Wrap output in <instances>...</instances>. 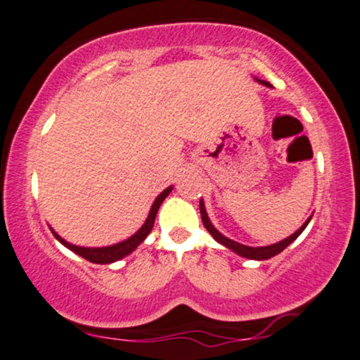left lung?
<instances>
[{"mask_svg": "<svg viewBox=\"0 0 360 360\" xmlns=\"http://www.w3.org/2000/svg\"><path fill=\"white\" fill-rule=\"evenodd\" d=\"M259 82H262V80H259ZM262 84L266 85V86H270V84H268V82H262ZM199 210H201L202 224H205V228L207 229V231L211 233V236H213L214 240L218 241V243L224 245V246H226V248L233 250V251H235V253H238V255H241V257L251 258V259H268V258L275 257V255H278L280 251H283L285 248H287V246H288L290 243H292L293 240H297V238L300 236V233L304 231L305 226H307V224H309V221H310V219H309V221H305L304 226H302L300 229H297V231L293 233L292 236H288L287 240L280 241V243H275V245H270V246H262V248H251V246L240 245V243H236V241L229 240V238L223 236L221 233L218 231V229H214V226H213V224H211V221H210V218H207L206 210H205V205H202V201L199 202Z\"/></svg>", "mask_w": 360, "mask_h": 360, "instance_id": "1", "label": "left lung"}]
</instances>
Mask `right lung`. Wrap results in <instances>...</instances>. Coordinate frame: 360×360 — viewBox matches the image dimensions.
<instances>
[{"mask_svg": "<svg viewBox=\"0 0 360 360\" xmlns=\"http://www.w3.org/2000/svg\"><path fill=\"white\" fill-rule=\"evenodd\" d=\"M172 191V188H167L164 189V191L159 194L158 198H155L153 207H150V213L147 216L146 223L142 224V228L139 229L136 235L129 238V240L122 241V243H117V245H112V246H105V248H82V246H75V245H70L67 243V241L62 240L56 233L53 231V235L56 236V240L62 241V243L67 246V248H70L72 251H75L77 255H80L82 258L89 259V262L92 263H102V265H105V263H112V262H117V259L127 257L129 253H132L134 250L137 248L139 245L142 243V241L146 240V236L149 235L150 229L154 226V219H155V214H158V210L159 206L162 205V201L166 199V196L169 193Z\"/></svg>", "mask_w": 360, "mask_h": 360, "instance_id": "add662e5", "label": "right lung"}]
</instances>
